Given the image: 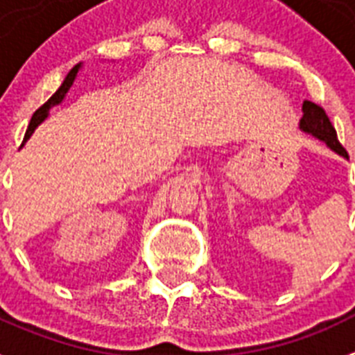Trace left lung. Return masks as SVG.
Returning <instances> with one entry per match:
<instances>
[{
	"mask_svg": "<svg viewBox=\"0 0 355 355\" xmlns=\"http://www.w3.org/2000/svg\"><path fill=\"white\" fill-rule=\"evenodd\" d=\"M300 128L303 132H306V134H310V136L318 137L319 141L327 143V146H329L330 150L336 152V154H339L343 157H348L347 150L338 141L336 128L332 127L329 116H327V112L319 105L312 103V101H304L303 118L300 121Z\"/></svg>",
	"mask_w": 355,
	"mask_h": 355,
	"instance_id": "left-lung-1",
	"label": "left lung"
}]
</instances>
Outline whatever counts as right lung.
<instances>
[{
  "instance_id": "obj_1",
  "label": "right lung",
  "mask_w": 355,
  "mask_h": 355,
  "mask_svg": "<svg viewBox=\"0 0 355 355\" xmlns=\"http://www.w3.org/2000/svg\"><path fill=\"white\" fill-rule=\"evenodd\" d=\"M79 69H81V63H79V65H76L74 69L70 70L69 74H67L65 81L61 83L60 89H58L54 94H52L51 99H49V101H46V103L43 105V107H40L36 110V112H34V116H32L31 123H28V128H26V132H25V141H26V139H28V137L32 136V132L36 130L37 125H41V123H43L46 118H49V112H51V108L55 107V105H60L61 101L65 99L67 92H69L70 87L74 85V79L78 78Z\"/></svg>"
}]
</instances>
